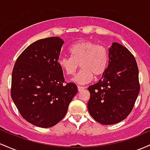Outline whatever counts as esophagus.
<instances>
[{
    "label": "esophagus",
    "mask_w": 150,
    "mask_h": 150,
    "mask_svg": "<svg viewBox=\"0 0 150 150\" xmlns=\"http://www.w3.org/2000/svg\"><path fill=\"white\" fill-rule=\"evenodd\" d=\"M84 88H85V87L81 86H78V90H79V91H83Z\"/></svg>",
    "instance_id": "1"
}]
</instances>
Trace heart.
<instances>
[{
  "mask_svg": "<svg viewBox=\"0 0 150 150\" xmlns=\"http://www.w3.org/2000/svg\"><path fill=\"white\" fill-rule=\"evenodd\" d=\"M71 57H61L58 64L67 75H73L80 67L81 69L73 78L79 84H86L105 72L108 62L107 49L100 45L87 40H81L74 43L69 50Z\"/></svg>",
  "mask_w": 150,
  "mask_h": 150,
  "instance_id": "1",
  "label": "heart"
}]
</instances>
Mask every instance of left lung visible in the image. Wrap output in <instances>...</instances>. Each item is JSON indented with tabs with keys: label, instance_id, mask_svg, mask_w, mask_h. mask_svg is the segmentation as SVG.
I'll list each match as a JSON object with an SVG mask.
<instances>
[{
	"label": "left lung",
	"instance_id": "8db88e82",
	"mask_svg": "<svg viewBox=\"0 0 150 150\" xmlns=\"http://www.w3.org/2000/svg\"><path fill=\"white\" fill-rule=\"evenodd\" d=\"M108 57L101 79L88 88V112L103 125L116 124L125 119L139 92L138 67L132 53L120 44L112 42Z\"/></svg>",
	"mask_w": 150,
	"mask_h": 150
}]
</instances>
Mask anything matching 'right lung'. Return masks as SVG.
Instances as JSON below:
<instances>
[{"label":"right lung","mask_w":150,"mask_h":150,"mask_svg":"<svg viewBox=\"0 0 150 150\" xmlns=\"http://www.w3.org/2000/svg\"><path fill=\"white\" fill-rule=\"evenodd\" d=\"M63 44L58 37L39 40L21 53L13 67L12 99L23 118L38 127L57 125L78 92L75 83L64 84L58 64Z\"/></svg>","instance_id":"obj_1"}]
</instances>
